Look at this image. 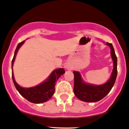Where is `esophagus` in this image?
I'll list each match as a JSON object with an SVG mask.
<instances>
[{
	"mask_svg": "<svg viewBox=\"0 0 129 129\" xmlns=\"http://www.w3.org/2000/svg\"><path fill=\"white\" fill-rule=\"evenodd\" d=\"M66 69H68V70H69V69H70V67H68V66H66Z\"/></svg>",
	"mask_w": 129,
	"mask_h": 129,
	"instance_id": "1",
	"label": "esophagus"
}]
</instances>
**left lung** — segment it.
I'll use <instances>...</instances> for the list:
<instances>
[{
    "label": "left lung",
    "instance_id": "1",
    "mask_svg": "<svg viewBox=\"0 0 129 129\" xmlns=\"http://www.w3.org/2000/svg\"><path fill=\"white\" fill-rule=\"evenodd\" d=\"M111 49V55L113 61V70L109 79L105 83L100 85L86 83L83 81L79 72L74 71V92L76 97L85 102H97L104 98L113 87L117 75V57L114 49L111 43H106Z\"/></svg>",
    "mask_w": 129,
    "mask_h": 129
}]
</instances>
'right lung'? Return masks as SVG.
Masks as SVG:
<instances>
[{"mask_svg": "<svg viewBox=\"0 0 129 129\" xmlns=\"http://www.w3.org/2000/svg\"><path fill=\"white\" fill-rule=\"evenodd\" d=\"M25 41H23L21 43H19L15 51L14 56L12 61V79L16 89L26 100L33 103H43L46 102L52 96L55 91V85L57 80L61 75L64 74L65 70L63 68L57 69L53 70L45 81L37 86L30 88H23L20 86L15 80L13 73V66L18 49L23 44Z\"/></svg>", "mask_w": 129, "mask_h": 129, "instance_id": "right-lung-1", "label": "right lung"}]
</instances>
